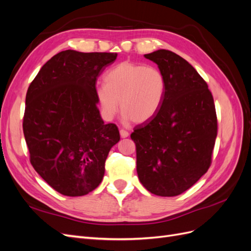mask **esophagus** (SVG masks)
Instances as JSON below:
<instances>
[{"label":"esophagus","instance_id":"1","mask_svg":"<svg viewBox=\"0 0 251 251\" xmlns=\"http://www.w3.org/2000/svg\"><path fill=\"white\" fill-rule=\"evenodd\" d=\"M119 133H120V136L123 138H126V137H128V135H130V134H128V132L124 130V128H121V130L119 131Z\"/></svg>","mask_w":251,"mask_h":251}]
</instances>
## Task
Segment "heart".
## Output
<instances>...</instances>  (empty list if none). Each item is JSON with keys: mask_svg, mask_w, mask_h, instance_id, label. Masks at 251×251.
Masks as SVG:
<instances>
[{"mask_svg": "<svg viewBox=\"0 0 251 251\" xmlns=\"http://www.w3.org/2000/svg\"><path fill=\"white\" fill-rule=\"evenodd\" d=\"M166 92V79L157 67L123 62L104 76V85L96 89V97L104 117L120 111L126 119L142 124L160 110Z\"/></svg>", "mask_w": 251, "mask_h": 251, "instance_id": "b5f03b06", "label": "heart"}]
</instances>
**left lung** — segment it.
Instances as JSON below:
<instances>
[{
  "instance_id": "8db88e82",
  "label": "left lung",
  "mask_w": 251,
  "mask_h": 251,
  "mask_svg": "<svg viewBox=\"0 0 251 251\" xmlns=\"http://www.w3.org/2000/svg\"><path fill=\"white\" fill-rule=\"evenodd\" d=\"M144 56L163 72L166 92L156 115L131 134L138 178L151 194L178 196L211 164L218 133L214 97L201 75L176 53L160 49Z\"/></svg>"
}]
</instances>
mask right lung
<instances>
[{"label":"right lung","instance_id":"add662e5","mask_svg":"<svg viewBox=\"0 0 251 251\" xmlns=\"http://www.w3.org/2000/svg\"><path fill=\"white\" fill-rule=\"evenodd\" d=\"M117 53L66 50L45 64L26 94L23 131L36 173L59 194L78 197L100 184L115 124L104 125L96 80Z\"/></svg>","mask_w":251,"mask_h":251}]
</instances>
